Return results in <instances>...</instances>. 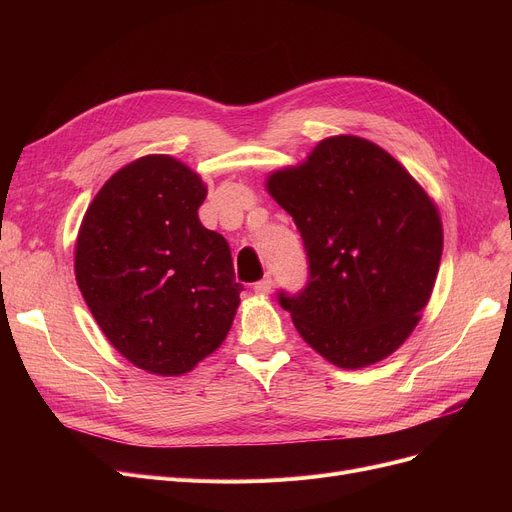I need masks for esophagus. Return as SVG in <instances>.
I'll use <instances>...</instances> for the list:
<instances>
[{
	"instance_id": "obj_1",
	"label": "esophagus",
	"mask_w": 512,
	"mask_h": 512,
	"mask_svg": "<svg viewBox=\"0 0 512 512\" xmlns=\"http://www.w3.org/2000/svg\"><path fill=\"white\" fill-rule=\"evenodd\" d=\"M272 286H274V282H272V278H270V276H267V278H263V280L255 282L253 290H255L257 294H270V292H272Z\"/></svg>"
}]
</instances>
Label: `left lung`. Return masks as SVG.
<instances>
[{"mask_svg": "<svg viewBox=\"0 0 512 512\" xmlns=\"http://www.w3.org/2000/svg\"><path fill=\"white\" fill-rule=\"evenodd\" d=\"M265 188L297 224L309 282L280 305L321 357L361 369L392 355L429 303L444 232L436 203L388 151L355 134L319 141Z\"/></svg>", "mask_w": 512, "mask_h": 512, "instance_id": "left-lung-1", "label": "left lung"}]
</instances>
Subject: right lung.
<instances>
[{"instance_id": "add662e5", "label": "right lung", "mask_w": 512, "mask_h": 512, "mask_svg": "<svg viewBox=\"0 0 512 512\" xmlns=\"http://www.w3.org/2000/svg\"><path fill=\"white\" fill-rule=\"evenodd\" d=\"M205 197L182 161L145 155L101 186L76 236V284L101 332L164 378L209 357L240 305L228 242L199 220Z\"/></svg>"}]
</instances>
